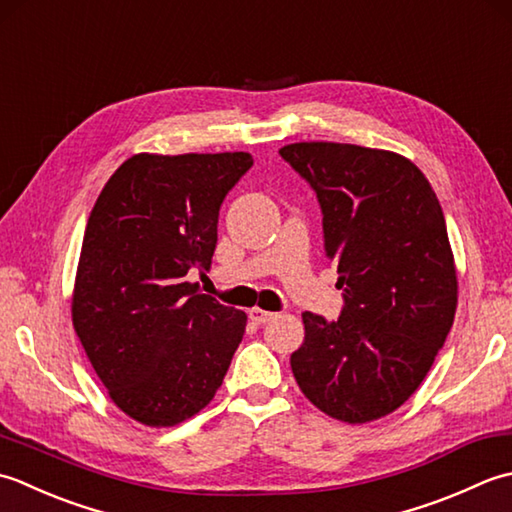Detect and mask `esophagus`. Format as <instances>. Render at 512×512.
Listing matches in <instances>:
<instances>
[{"mask_svg":"<svg viewBox=\"0 0 512 512\" xmlns=\"http://www.w3.org/2000/svg\"><path fill=\"white\" fill-rule=\"evenodd\" d=\"M249 318H252L256 325H265V322L274 320L276 314H274V311H265V309H260V307H254V309H249Z\"/></svg>","mask_w":512,"mask_h":512,"instance_id":"esophagus-1","label":"esophagus"}]
</instances>
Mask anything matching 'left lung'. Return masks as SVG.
I'll use <instances>...</instances> for the list:
<instances>
[{
	"mask_svg": "<svg viewBox=\"0 0 512 512\" xmlns=\"http://www.w3.org/2000/svg\"><path fill=\"white\" fill-rule=\"evenodd\" d=\"M278 154L316 192L344 300L338 320L302 314L291 371L327 415L378 420L420 387L453 327L457 276L442 205L400 154L325 141Z\"/></svg>",
	"mask_w": 512,
	"mask_h": 512,
	"instance_id": "1",
	"label": "left lung"
}]
</instances>
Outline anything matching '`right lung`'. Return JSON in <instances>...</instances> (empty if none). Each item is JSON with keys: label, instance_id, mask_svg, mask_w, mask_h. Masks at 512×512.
I'll use <instances>...</instances> for the list:
<instances>
[{"label": "right lung", "instance_id": "add662e5", "mask_svg": "<svg viewBox=\"0 0 512 512\" xmlns=\"http://www.w3.org/2000/svg\"><path fill=\"white\" fill-rule=\"evenodd\" d=\"M254 165L247 152L134 154L88 216L72 325L123 413L174 426L210 404L243 340L245 311L198 294L218 212Z\"/></svg>", "mask_w": 512, "mask_h": 512}]
</instances>
